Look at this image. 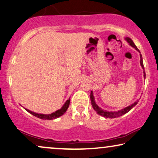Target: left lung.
<instances>
[{
	"label": "left lung",
	"instance_id": "obj_1",
	"mask_svg": "<svg viewBox=\"0 0 158 158\" xmlns=\"http://www.w3.org/2000/svg\"><path fill=\"white\" fill-rule=\"evenodd\" d=\"M126 40L128 42V43L131 46V47H133L135 48V49L137 50L139 52H140L139 50L137 48H136V46L135 45V44L134 43V42L132 41V40L131 38H129V37H126L125 38ZM140 64L141 66H142V69L144 70V64H143V60H142V55L140 54ZM145 77H146V74H145V71H144V77L145 79ZM90 100H91V103H92V108L94 110L96 111L97 113L99 114L100 115H102V116H103L105 118H118V117H120L121 116V115L126 114V113L129 112V110H131L132 108H134V106H136V104H137V102L139 101L137 100L136 102H134L133 104H131V106L127 107V108L122 109V110H118V111H107V110H105L103 109L100 108V107H99L98 105L96 104L95 101H94V96H93V92L92 91H91V93H90Z\"/></svg>",
	"mask_w": 158,
	"mask_h": 158
}]
</instances>
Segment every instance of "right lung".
Instances as JSON below:
<instances>
[{
	"label": "right lung",
	"instance_id": "add662e5",
	"mask_svg": "<svg viewBox=\"0 0 158 158\" xmlns=\"http://www.w3.org/2000/svg\"><path fill=\"white\" fill-rule=\"evenodd\" d=\"M69 104H70V98L69 100H66V102H65V104L63 106V107L59 110H56V112L52 113L51 114H40V113H36L35 112H32V111L28 110V109L25 108L27 112H29V113H31V115H33L34 116L39 118L40 119H43V120H52V119H56L57 118L61 116L62 115H64L66 111L68 109Z\"/></svg>",
	"mask_w": 158,
	"mask_h": 158
}]
</instances>
